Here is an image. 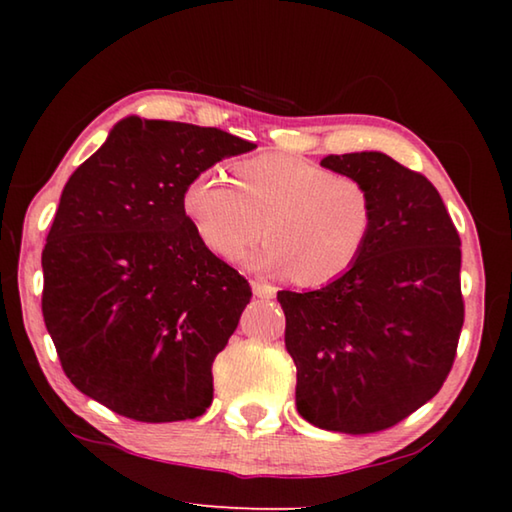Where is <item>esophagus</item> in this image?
I'll return each mask as SVG.
<instances>
[{"mask_svg": "<svg viewBox=\"0 0 512 512\" xmlns=\"http://www.w3.org/2000/svg\"><path fill=\"white\" fill-rule=\"evenodd\" d=\"M250 284H253V293H255V296H259V298H275L277 289L273 287V284H268V282H264V280H253Z\"/></svg>", "mask_w": 512, "mask_h": 512, "instance_id": "34e87169", "label": "esophagus"}]
</instances>
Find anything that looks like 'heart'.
I'll list each match as a JSON object with an SVG mask.
<instances>
[{"mask_svg": "<svg viewBox=\"0 0 512 512\" xmlns=\"http://www.w3.org/2000/svg\"><path fill=\"white\" fill-rule=\"evenodd\" d=\"M232 184L219 171H203L180 198L196 237L225 262H239L266 230L271 239L250 264L323 287L348 275L375 235V196L350 173L266 153L237 162Z\"/></svg>", "mask_w": 512, "mask_h": 512, "instance_id": "obj_1", "label": "heart"}]
</instances>
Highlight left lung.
Here are the masks:
<instances>
[{
	"label": "left lung",
	"instance_id": "8db88e82",
	"mask_svg": "<svg viewBox=\"0 0 512 512\" xmlns=\"http://www.w3.org/2000/svg\"><path fill=\"white\" fill-rule=\"evenodd\" d=\"M320 164L370 187L375 235L341 280L280 291L277 300L298 370V413L320 429L361 436L395 427L443 388L465 320L461 237L420 171L377 151Z\"/></svg>",
	"mask_w": 512,
	"mask_h": 512
}]
</instances>
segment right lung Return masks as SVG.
I'll return each instance as SVG.
<instances>
[{
	"mask_svg": "<svg viewBox=\"0 0 512 512\" xmlns=\"http://www.w3.org/2000/svg\"><path fill=\"white\" fill-rule=\"evenodd\" d=\"M255 144L221 128L121 119L60 196L42 250V316L67 379L140 422L212 404V363L253 298L183 212L196 173Z\"/></svg>",
	"mask_w": 512,
	"mask_h": 512,
	"instance_id": "obj_1",
	"label": "right lung"
}]
</instances>
